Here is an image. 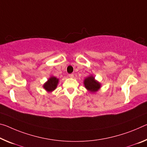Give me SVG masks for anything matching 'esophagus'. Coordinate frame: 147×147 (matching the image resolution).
<instances>
[{
    "label": "esophagus",
    "instance_id": "obj_1",
    "mask_svg": "<svg viewBox=\"0 0 147 147\" xmlns=\"http://www.w3.org/2000/svg\"><path fill=\"white\" fill-rule=\"evenodd\" d=\"M69 76L70 78H73L74 77V74H69Z\"/></svg>",
    "mask_w": 147,
    "mask_h": 147
}]
</instances>
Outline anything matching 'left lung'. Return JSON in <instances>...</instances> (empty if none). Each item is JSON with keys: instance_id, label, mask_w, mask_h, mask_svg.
Masks as SVG:
<instances>
[{"instance_id": "obj_1", "label": "left lung", "mask_w": 147, "mask_h": 147, "mask_svg": "<svg viewBox=\"0 0 147 147\" xmlns=\"http://www.w3.org/2000/svg\"><path fill=\"white\" fill-rule=\"evenodd\" d=\"M84 84L85 88L90 92L95 93L98 91L101 88V84L95 80V78L92 75L88 76L84 80Z\"/></svg>"}]
</instances>
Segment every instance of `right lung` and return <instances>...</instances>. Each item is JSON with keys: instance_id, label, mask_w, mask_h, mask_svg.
<instances>
[{"instance_id": "add662e5", "label": "right lung", "mask_w": 147, "mask_h": 147, "mask_svg": "<svg viewBox=\"0 0 147 147\" xmlns=\"http://www.w3.org/2000/svg\"><path fill=\"white\" fill-rule=\"evenodd\" d=\"M58 82H59V79L55 76H51L47 82L43 85V88L48 92H52L57 88Z\"/></svg>"}]
</instances>
